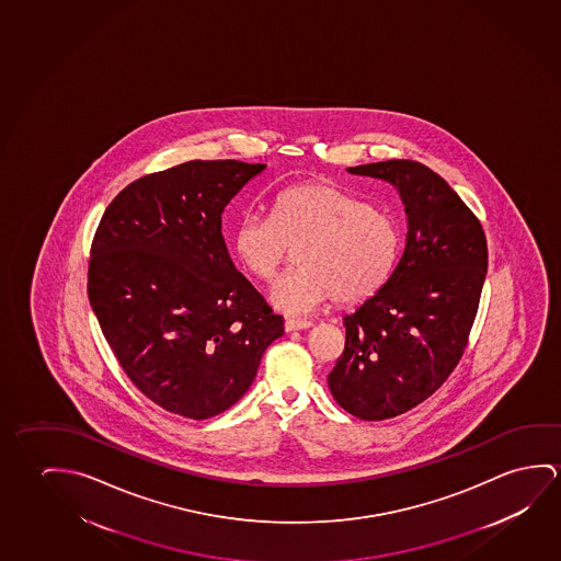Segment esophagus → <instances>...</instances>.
<instances>
[{
	"label": "esophagus",
	"instance_id": "1",
	"mask_svg": "<svg viewBox=\"0 0 561 561\" xmlns=\"http://www.w3.org/2000/svg\"><path fill=\"white\" fill-rule=\"evenodd\" d=\"M311 320H302V319H287L285 320V330L287 332H295V330H307V328H311Z\"/></svg>",
	"mask_w": 561,
	"mask_h": 561
}]
</instances>
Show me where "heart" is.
Wrapping results in <instances>:
<instances>
[{
  "mask_svg": "<svg viewBox=\"0 0 561 561\" xmlns=\"http://www.w3.org/2000/svg\"><path fill=\"white\" fill-rule=\"evenodd\" d=\"M402 234L397 219L328 182H302L277 194L272 217L249 211L234 229V252L252 276L272 284L297 249L291 274L272 291L285 312H309L330 297L367 301L392 276Z\"/></svg>",
  "mask_w": 561,
  "mask_h": 561,
  "instance_id": "1",
  "label": "heart"
}]
</instances>
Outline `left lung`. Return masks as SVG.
<instances>
[{"instance_id":"left-lung-1","label":"left lung","mask_w":561,"mask_h":561,"mask_svg":"<svg viewBox=\"0 0 561 561\" xmlns=\"http://www.w3.org/2000/svg\"><path fill=\"white\" fill-rule=\"evenodd\" d=\"M347 171L397 186L408 216L402 259L379 294L344 317V354L328 375L345 412L380 422L422 404L455 371L480 305L488 242L430 167L390 159Z\"/></svg>"}]
</instances>
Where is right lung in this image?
Wrapping results in <instances>:
<instances>
[{
	"mask_svg": "<svg viewBox=\"0 0 561 561\" xmlns=\"http://www.w3.org/2000/svg\"><path fill=\"white\" fill-rule=\"evenodd\" d=\"M266 164L188 161L108 204L87 294L129 380L167 412L207 420L249 390L284 317L234 267L221 214Z\"/></svg>",
	"mask_w": 561,
	"mask_h": 561,
	"instance_id": "right-lung-1",
	"label": "right lung"
}]
</instances>
